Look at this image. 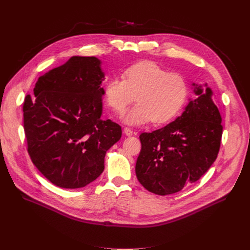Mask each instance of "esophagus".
<instances>
[{"label":"esophagus","instance_id":"1","mask_svg":"<svg viewBox=\"0 0 250 250\" xmlns=\"http://www.w3.org/2000/svg\"><path fill=\"white\" fill-rule=\"evenodd\" d=\"M124 132H125V134L127 135V136H131V135L133 134V131H132L130 128H128V127H125V128H124Z\"/></svg>","mask_w":250,"mask_h":250}]
</instances>
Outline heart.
Wrapping results in <instances>:
<instances>
[{"label":"heart","mask_w":250,"mask_h":250,"mask_svg":"<svg viewBox=\"0 0 250 250\" xmlns=\"http://www.w3.org/2000/svg\"><path fill=\"white\" fill-rule=\"evenodd\" d=\"M189 85L181 74L169 73L159 65L145 61L128 67L123 79L111 78L104 86V99L122 114L134 100L137 104L124 116L125 124L136 125L151 121L169 123L180 114L188 99Z\"/></svg>","instance_id":"heart-1"}]
</instances>
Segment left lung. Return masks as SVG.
Instances as JSON below:
<instances>
[{
    "instance_id": "left-lung-1",
    "label": "left lung",
    "mask_w": 250,
    "mask_h": 250,
    "mask_svg": "<svg viewBox=\"0 0 250 250\" xmlns=\"http://www.w3.org/2000/svg\"><path fill=\"white\" fill-rule=\"evenodd\" d=\"M195 97L183 114L166 126L139 135L135 164L139 183L156 195H170L198 181L215 162L223 134L212 92L193 83Z\"/></svg>"
}]
</instances>
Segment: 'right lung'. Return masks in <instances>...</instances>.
<instances>
[{
    "mask_svg": "<svg viewBox=\"0 0 250 250\" xmlns=\"http://www.w3.org/2000/svg\"><path fill=\"white\" fill-rule=\"evenodd\" d=\"M104 74L94 56H73L41 76L23 102L27 152L52 184L77 189L102 174L122 127L103 121Z\"/></svg>",
    "mask_w": 250,
    "mask_h": 250,
    "instance_id": "1",
    "label": "right lung"
}]
</instances>
